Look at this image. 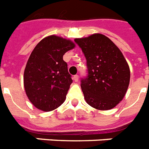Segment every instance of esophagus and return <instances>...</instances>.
Instances as JSON below:
<instances>
[{
  "instance_id": "1",
  "label": "esophagus",
  "mask_w": 149,
  "mask_h": 149,
  "mask_svg": "<svg viewBox=\"0 0 149 149\" xmlns=\"http://www.w3.org/2000/svg\"><path fill=\"white\" fill-rule=\"evenodd\" d=\"M73 79H74V81H78V79H79V77H78V74H76V75L74 76Z\"/></svg>"
}]
</instances>
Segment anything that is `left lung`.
I'll return each instance as SVG.
<instances>
[{
    "label": "left lung",
    "instance_id": "left-lung-1",
    "mask_svg": "<svg viewBox=\"0 0 149 149\" xmlns=\"http://www.w3.org/2000/svg\"><path fill=\"white\" fill-rule=\"evenodd\" d=\"M74 41L87 60L88 76L81 81L86 102L97 110L115 108L125 97L130 81V69L122 52L102 34Z\"/></svg>",
    "mask_w": 149,
    "mask_h": 149
}]
</instances>
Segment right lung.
<instances>
[{"label":"right lung","instance_id":"add662e5","mask_svg":"<svg viewBox=\"0 0 149 149\" xmlns=\"http://www.w3.org/2000/svg\"><path fill=\"white\" fill-rule=\"evenodd\" d=\"M74 47L71 40L51 35L34 47L24 73L26 95L34 107L51 111L65 102L73 81L63 55Z\"/></svg>","mask_w":149,"mask_h":149}]
</instances>
